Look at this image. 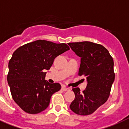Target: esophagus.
I'll return each mask as SVG.
<instances>
[{
  "mask_svg": "<svg viewBox=\"0 0 129 129\" xmlns=\"http://www.w3.org/2000/svg\"><path fill=\"white\" fill-rule=\"evenodd\" d=\"M62 90H64V91H68V90H70V89L69 88H67V87H66V86H63Z\"/></svg>",
  "mask_w": 129,
  "mask_h": 129,
  "instance_id": "34e87169",
  "label": "esophagus"
}]
</instances>
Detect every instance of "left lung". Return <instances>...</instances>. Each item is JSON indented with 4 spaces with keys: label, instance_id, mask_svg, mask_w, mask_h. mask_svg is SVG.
<instances>
[{
    "label": "left lung",
    "instance_id": "obj_1",
    "mask_svg": "<svg viewBox=\"0 0 129 129\" xmlns=\"http://www.w3.org/2000/svg\"><path fill=\"white\" fill-rule=\"evenodd\" d=\"M68 44L80 57L78 74L86 77L87 80L82 92L79 88L72 89L75 99L70 108L77 114L89 115L108 100L115 78L114 61L102 45L90 41Z\"/></svg>",
    "mask_w": 129,
    "mask_h": 129
}]
</instances>
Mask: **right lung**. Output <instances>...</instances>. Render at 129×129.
Returning a JSON list of instances; mask_svg holds the SVG:
<instances>
[{"instance_id":"1","label":"right lung","mask_w":129,"mask_h":129,"mask_svg":"<svg viewBox=\"0 0 129 129\" xmlns=\"http://www.w3.org/2000/svg\"><path fill=\"white\" fill-rule=\"evenodd\" d=\"M66 43L37 40L20 47L9 62L7 82L13 100L29 114H37L48 107L53 94L61 89L59 83L45 80L55 58L69 50Z\"/></svg>"}]
</instances>
